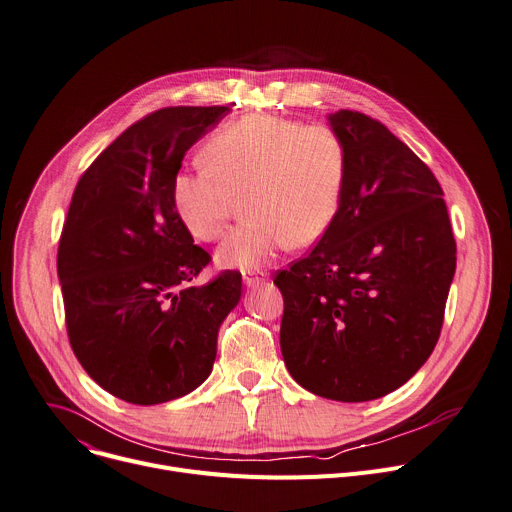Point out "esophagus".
Masks as SVG:
<instances>
[{
	"label": "esophagus",
	"instance_id": "1",
	"mask_svg": "<svg viewBox=\"0 0 512 512\" xmlns=\"http://www.w3.org/2000/svg\"><path fill=\"white\" fill-rule=\"evenodd\" d=\"M265 271H259V269H245L243 271V282L247 288H257L261 284H265Z\"/></svg>",
	"mask_w": 512,
	"mask_h": 512
}]
</instances>
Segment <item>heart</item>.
<instances>
[{
    "label": "heart",
    "mask_w": 512,
    "mask_h": 512,
    "mask_svg": "<svg viewBox=\"0 0 512 512\" xmlns=\"http://www.w3.org/2000/svg\"><path fill=\"white\" fill-rule=\"evenodd\" d=\"M200 157L204 169L173 175L171 204L194 239L212 243L245 196L249 220L218 249L226 267L257 269L288 243L308 247L339 214L347 147L329 124L251 114L218 130Z\"/></svg>",
    "instance_id": "b5f03b06"
}]
</instances>
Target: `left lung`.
<instances>
[{
    "label": "left lung",
    "mask_w": 512,
    "mask_h": 512,
    "mask_svg": "<svg viewBox=\"0 0 512 512\" xmlns=\"http://www.w3.org/2000/svg\"><path fill=\"white\" fill-rule=\"evenodd\" d=\"M347 147L339 214L308 257L275 275L280 345L308 392L365 402L406 384L433 353L455 239L433 171L382 122L339 110Z\"/></svg>",
    "instance_id": "obj_1"
}]
</instances>
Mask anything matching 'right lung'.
<instances>
[{
	"label": "right lung",
	"mask_w": 512,
	"mask_h": 512,
	"mask_svg": "<svg viewBox=\"0 0 512 512\" xmlns=\"http://www.w3.org/2000/svg\"><path fill=\"white\" fill-rule=\"evenodd\" d=\"M226 106L161 108L91 163L71 198L57 271L71 349L87 376L130 404L196 390L212 371L241 273L190 286L210 263L171 204L183 155Z\"/></svg>",
	"instance_id": "obj_1"
}]
</instances>
